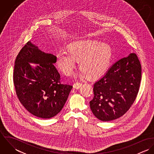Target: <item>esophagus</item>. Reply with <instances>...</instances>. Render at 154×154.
I'll list each match as a JSON object with an SVG mask.
<instances>
[{
	"label": "esophagus",
	"instance_id": "34e87169",
	"mask_svg": "<svg viewBox=\"0 0 154 154\" xmlns=\"http://www.w3.org/2000/svg\"><path fill=\"white\" fill-rule=\"evenodd\" d=\"M82 84L80 82H76L73 84V87L76 89H79L81 86H82Z\"/></svg>",
	"mask_w": 154,
	"mask_h": 154
}]
</instances>
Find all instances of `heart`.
<instances>
[{
    "label": "heart",
    "mask_w": 154,
    "mask_h": 154,
    "mask_svg": "<svg viewBox=\"0 0 154 154\" xmlns=\"http://www.w3.org/2000/svg\"><path fill=\"white\" fill-rule=\"evenodd\" d=\"M67 52L60 51L56 55V65L67 76L71 75L79 60L81 75L97 78L107 70L112 58L110 44L92 39L73 41L67 45Z\"/></svg>",
    "instance_id": "b5f03b06"
}]
</instances>
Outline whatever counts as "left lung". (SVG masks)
I'll return each instance as SVG.
<instances>
[{
  "instance_id": "obj_1",
  "label": "left lung",
  "mask_w": 154,
  "mask_h": 154,
  "mask_svg": "<svg viewBox=\"0 0 154 154\" xmlns=\"http://www.w3.org/2000/svg\"><path fill=\"white\" fill-rule=\"evenodd\" d=\"M141 65L135 53H131L110 67L94 85L90 108L99 120L108 122L124 115L137 95L141 81Z\"/></svg>"
}]
</instances>
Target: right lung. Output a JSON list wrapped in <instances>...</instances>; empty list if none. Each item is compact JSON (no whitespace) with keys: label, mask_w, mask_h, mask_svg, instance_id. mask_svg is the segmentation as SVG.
<instances>
[{"label":"right lung","mask_w":154,"mask_h":154,"mask_svg":"<svg viewBox=\"0 0 154 154\" xmlns=\"http://www.w3.org/2000/svg\"><path fill=\"white\" fill-rule=\"evenodd\" d=\"M56 56L45 53L31 42L18 53L14 70V84L23 106L34 116L50 119L63 109L72 86L60 82L53 63ZM29 63L38 64L33 68Z\"/></svg>","instance_id":"right-lung-1"}]
</instances>
